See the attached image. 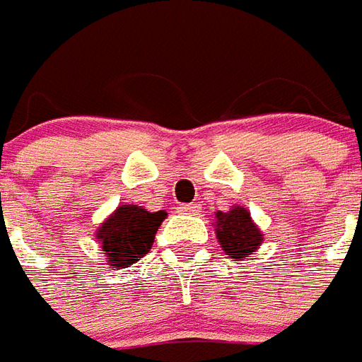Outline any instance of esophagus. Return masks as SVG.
<instances>
[{"mask_svg": "<svg viewBox=\"0 0 362 362\" xmlns=\"http://www.w3.org/2000/svg\"><path fill=\"white\" fill-rule=\"evenodd\" d=\"M179 213H185V215H199L201 213V207L197 203H187V205H181L179 207Z\"/></svg>", "mask_w": 362, "mask_h": 362, "instance_id": "1", "label": "esophagus"}]
</instances>
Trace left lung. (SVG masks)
Masks as SVG:
<instances>
[{
    "mask_svg": "<svg viewBox=\"0 0 362 362\" xmlns=\"http://www.w3.org/2000/svg\"><path fill=\"white\" fill-rule=\"evenodd\" d=\"M215 233L219 245L235 261L255 255L263 243V233L251 219V213L245 207H233L231 211L215 213Z\"/></svg>",
    "mask_w": 362,
    "mask_h": 362,
    "instance_id": "left-lung-1",
    "label": "left lung"
}]
</instances>
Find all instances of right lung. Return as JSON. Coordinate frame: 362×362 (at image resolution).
Listing matches in <instances>:
<instances>
[{
	"instance_id": "right-lung-1",
	"label": "right lung",
	"mask_w": 362,
	"mask_h": 362,
	"mask_svg": "<svg viewBox=\"0 0 362 362\" xmlns=\"http://www.w3.org/2000/svg\"><path fill=\"white\" fill-rule=\"evenodd\" d=\"M165 217V211L149 213L137 205H119L101 223L95 235L111 269H125L149 253L155 233Z\"/></svg>"
}]
</instances>
